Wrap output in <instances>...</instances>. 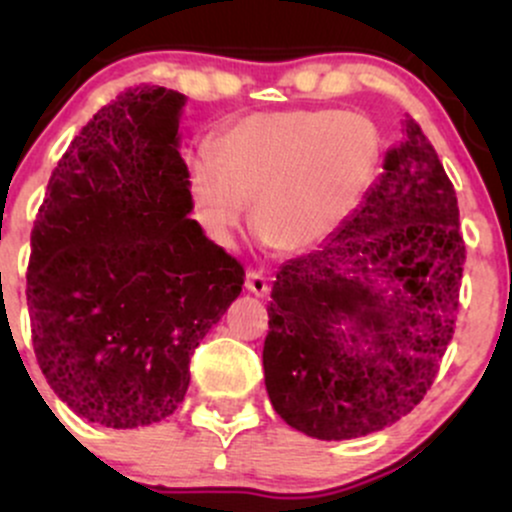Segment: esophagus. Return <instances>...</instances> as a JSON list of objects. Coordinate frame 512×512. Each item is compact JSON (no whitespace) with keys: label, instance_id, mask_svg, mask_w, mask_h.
<instances>
[{"label":"esophagus","instance_id":"34e87169","mask_svg":"<svg viewBox=\"0 0 512 512\" xmlns=\"http://www.w3.org/2000/svg\"><path fill=\"white\" fill-rule=\"evenodd\" d=\"M245 289H248L250 293H255V296H267L269 279L262 272H257V269H250V272L245 274Z\"/></svg>","mask_w":512,"mask_h":512}]
</instances>
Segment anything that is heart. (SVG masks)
<instances>
[{
    "label": "heart",
    "instance_id": "obj_1",
    "mask_svg": "<svg viewBox=\"0 0 512 512\" xmlns=\"http://www.w3.org/2000/svg\"><path fill=\"white\" fill-rule=\"evenodd\" d=\"M380 129L363 113L293 108L250 117L219 142V161L192 163L199 219L226 243L255 199L257 231L276 250L301 252L332 236L366 192Z\"/></svg>",
    "mask_w": 512,
    "mask_h": 512
}]
</instances>
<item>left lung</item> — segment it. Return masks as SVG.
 <instances>
[{
    "label": "left lung",
    "mask_w": 512,
    "mask_h": 512,
    "mask_svg": "<svg viewBox=\"0 0 512 512\" xmlns=\"http://www.w3.org/2000/svg\"><path fill=\"white\" fill-rule=\"evenodd\" d=\"M464 260L455 187L407 115L361 207L276 272L262 351L276 414L320 440L407 416L455 334Z\"/></svg>",
    "instance_id": "8db88e82"
}]
</instances>
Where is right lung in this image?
Returning a JSON list of instances; mask_svg holds the SVG:
<instances>
[{"label":"right lung","mask_w":512,"mask_h":512,"mask_svg":"<svg viewBox=\"0 0 512 512\" xmlns=\"http://www.w3.org/2000/svg\"><path fill=\"white\" fill-rule=\"evenodd\" d=\"M182 105V93L151 84L103 105L57 161L33 223L35 358L93 424L137 428L173 414L192 354L243 291V264L187 216Z\"/></svg>","instance_id":"obj_1"}]
</instances>
